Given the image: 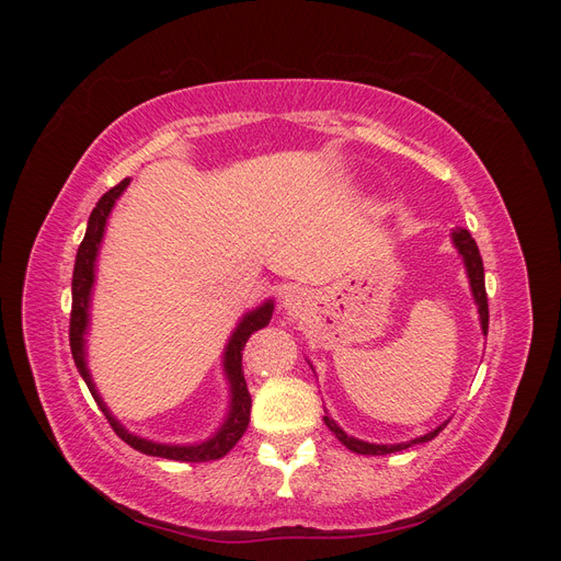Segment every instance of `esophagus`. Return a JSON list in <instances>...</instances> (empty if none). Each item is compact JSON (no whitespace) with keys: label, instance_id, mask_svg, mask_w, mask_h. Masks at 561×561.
<instances>
[{"label":"esophagus","instance_id":"1","mask_svg":"<svg viewBox=\"0 0 561 561\" xmlns=\"http://www.w3.org/2000/svg\"><path fill=\"white\" fill-rule=\"evenodd\" d=\"M307 301H309V297H307V290H304V287L293 285L283 293V307L290 316H299L301 309L307 307Z\"/></svg>","mask_w":561,"mask_h":561}]
</instances>
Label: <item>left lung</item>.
I'll use <instances>...</instances> for the list:
<instances>
[{
	"label": "left lung",
	"instance_id": "1",
	"mask_svg": "<svg viewBox=\"0 0 561 561\" xmlns=\"http://www.w3.org/2000/svg\"><path fill=\"white\" fill-rule=\"evenodd\" d=\"M451 239H454V245L458 248V252H461V257H463V262H466L470 287H472V297H474V301H478V307H480L482 330H484V334H486V330H489V301H486V287H484V264H482V257H480L478 243H474V239L468 233V229H456V231L451 233ZM322 419H325L328 428L336 435L339 443L346 445V449H351V451H355V454H365V456H383V454L402 451V449L412 447V445L428 443V439H433L439 431H443V428L447 426V423H443V426L435 428L433 433L423 435V437H416V439H412V443H402V445H369V443H363V439L348 437L342 428L336 426V423H334L330 416H322Z\"/></svg>",
	"mask_w": 561,
	"mask_h": 561
}]
</instances>
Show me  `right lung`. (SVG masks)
I'll use <instances>...</instances> for the list:
<instances>
[{
	"instance_id": "obj_1",
	"label": "right lung",
	"mask_w": 561,
	"mask_h": 561,
	"mask_svg": "<svg viewBox=\"0 0 561 561\" xmlns=\"http://www.w3.org/2000/svg\"><path fill=\"white\" fill-rule=\"evenodd\" d=\"M128 178L118 182L116 186L100 198L95 203V208L89 217V227H87V236L77 250V262H75V276H72V313H70V348H72V358L75 365L79 369V375L87 381L93 400L98 402L100 410L107 416L110 426L114 428V433L124 439L126 445H130L133 449H138L147 456H161V458H171V461H190V463H203V461H217V458L227 456L233 445L239 443L243 437L248 423H250V407H252V398L248 393L245 386V377H243V348L245 342L250 339V334H254L257 330L266 328L271 313H274V304L266 301L262 304L260 309L250 311L241 325L236 328V332L231 334L227 351H225V371L231 383V412L229 419L225 421V426L217 431L215 437H210L208 443L201 445H192V447H175V445H157L149 443V439H142L138 435H130L122 423H118L110 410L105 407V402L100 400L98 390L93 386V379L87 369V360H83V334H87V325H89V299H91V287H93V278H95V257H98V248L100 241H103L105 233V225H107V215L114 208L116 198L124 194V190L128 186Z\"/></svg>"
}]
</instances>
